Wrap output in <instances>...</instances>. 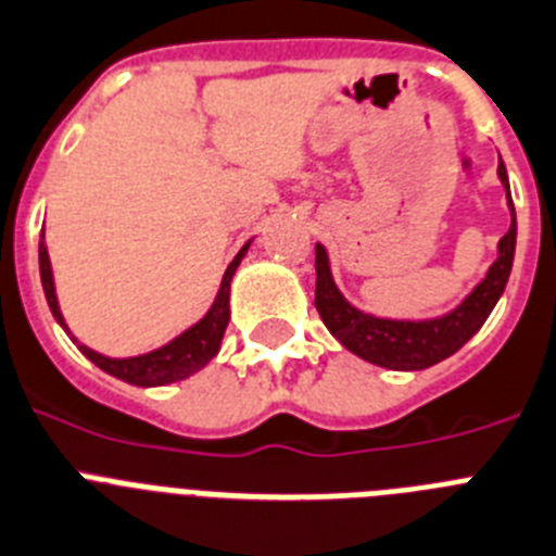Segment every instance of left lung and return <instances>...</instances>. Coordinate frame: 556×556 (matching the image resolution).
Instances as JSON below:
<instances>
[{
	"instance_id": "left-lung-1",
	"label": "left lung",
	"mask_w": 556,
	"mask_h": 556,
	"mask_svg": "<svg viewBox=\"0 0 556 556\" xmlns=\"http://www.w3.org/2000/svg\"><path fill=\"white\" fill-rule=\"evenodd\" d=\"M498 178L511 212L509 231L498 240V257L486 268L484 279L445 316L408 321V318H380L358 311L346 302L344 293L338 291L336 279H332L330 254L325 245L316 243V311L327 330L341 341V346L369 364L383 366V369L419 371L451 358L453 352L462 350L481 330L509 282L515 240H518V224H515V206H511L509 176H506L504 162L498 164Z\"/></svg>"
}]
</instances>
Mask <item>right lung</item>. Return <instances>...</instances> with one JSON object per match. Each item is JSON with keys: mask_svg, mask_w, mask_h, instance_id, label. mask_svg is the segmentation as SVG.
I'll return each instance as SVG.
<instances>
[{"mask_svg": "<svg viewBox=\"0 0 556 556\" xmlns=\"http://www.w3.org/2000/svg\"><path fill=\"white\" fill-rule=\"evenodd\" d=\"M251 240L243 245V249L235 254V260L229 263V268L224 271V279H220V288L215 293V302L210 305V311L198 318L195 325L187 327L185 332H178L176 338H170L167 344H162L159 350L144 352V355H131V358H111V355H103V352L91 350V346L80 344L72 330L66 327V318L61 313V305H58V293H55V279H52V263H50V251H47L45 235H41V243H38V268H41V285H45V296L47 305H50L52 316L61 327H64L66 336L77 344V350L84 352L86 358L94 366L111 375V378L125 380L131 386H142V389H151V386H167L178 383V380H187L190 375L204 369L220 350V338H224L226 325H229V291H231V279H235V271H238L240 260L245 257Z\"/></svg>", "mask_w": 556, "mask_h": 556, "instance_id": "add662e5", "label": "right lung"}]
</instances>
